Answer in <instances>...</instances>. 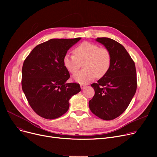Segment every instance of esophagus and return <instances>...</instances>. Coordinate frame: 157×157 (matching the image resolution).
<instances>
[{
	"instance_id": "1",
	"label": "esophagus",
	"mask_w": 157,
	"mask_h": 157,
	"mask_svg": "<svg viewBox=\"0 0 157 157\" xmlns=\"http://www.w3.org/2000/svg\"><path fill=\"white\" fill-rule=\"evenodd\" d=\"M80 86H81V89H84L85 87H86V85L81 84V85H80Z\"/></svg>"
}]
</instances>
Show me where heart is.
I'll list each match as a JSON object with an SVG mask.
<instances>
[{
  "label": "heart",
  "instance_id": "obj_1",
  "mask_svg": "<svg viewBox=\"0 0 157 157\" xmlns=\"http://www.w3.org/2000/svg\"><path fill=\"white\" fill-rule=\"evenodd\" d=\"M74 54H66L63 62L65 67L72 74L77 72L83 62L84 69L73 76V79L79 83H88L95 77L101 78L109 69L111 57L105 48L83 42L74 49Z\"/></svg>",
  "mask_w": 157,
  "mask_h": 157
}]
</instances>
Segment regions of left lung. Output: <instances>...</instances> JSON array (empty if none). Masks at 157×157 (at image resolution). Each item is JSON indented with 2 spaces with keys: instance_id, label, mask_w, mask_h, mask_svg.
<instances>
[{
  "instance_id": "8db88e82",
  "label": "left lung",
  "mask_w": 157,
  "mask_h": 157,
  "mask_svg": "<svg viewBox=\"0 0 157 157\" xmlns=\"http://www.w3.org/2000/svg\"><path fill=\"white\" fill-rule=\"evenodd\" d=\"M96 40L108 49L111 61L105 75L91 85L95 95L89 101V108L101 119L111 120L126 110L136 94V66L125 48L117 41L108 37H98Z\"/></svg>"
}]
</instances>
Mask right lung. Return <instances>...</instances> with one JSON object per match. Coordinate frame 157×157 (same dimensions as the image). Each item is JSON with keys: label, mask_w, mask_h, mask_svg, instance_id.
I'll return each mask as SVG.
<instances>
[{"label": "right lung", "mask_w": 157, "mask_h": 157, "mask_svg": "<svg viewBox=\"0 0 157 157\" xmlns=\"http://www.w3.org/2000/svg\"><path fill=\"white\" fill-rule=\"evenodd\" d=\"M81 39H49L36 46L25 60L22 90L39 116L60 117L68 111L70 98L81 91L79 84L66 83L70 74L63 62L69 49Z\"/></svg>", "instance_id": "right-lung-1"}]
</instances>
